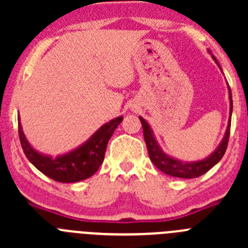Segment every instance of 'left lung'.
Listing matches in <instances>:
<instances>
[{
    "instance_id": "obj_1",
    "label": "left lung",
    "mask_w": 248,
    "mask_h": 248,
    "mask_svg": "<svg viewBox=\"0 0 248 248\" xmlns=\"http://www.w3.org/2000/svg\"><path fill=\"white\" fill-rule=\"evenodd\" d=\"M214 59L216 61V58L214 57ZM217 63V61H216ZM218 64V63H217ZM230 93V120L229 124H227L226 134L223 137L222 141L218 145V148L210 155L209 157L206 159L200 160V161H195V163H183L180 160H176L174 157H170L169 155H166L161 149H160L159 144L156 143L154 135H153V131H151L150 126H149L148 123L140 117V122H141V125H143V134H144V140H145L146 148H148L149 157H150L151 163L154 164L159 170H161L165 174L170 175V176L175 177H181V179H194V177H199L201 175H203L205 172H207L212 166H215L216 164L222 159V156L225 155V151L227 149V144H229V138H230V128H231V114H232V94L231 91H229Z\"/></svg>"
}]
</instances>
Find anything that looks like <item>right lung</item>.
I'll return each instance as SVG.
<instances>
[{"mask_svg": "<svg viewBox=\"0 0 248 248\" xmlns=\"http://www.w3.org/2000/svg\"><path fill=\"white\" fill-rule=\"evenodd\" d=\"M122 120L123 117L110 120L99 130L95 131L93 137L88 141H85L82 146L56 159L39 154L28 144L22 131L21 123H18L19 141L27 159L42 174L58 183H77L88 179L97 172L104 160L105 149L108 145L109 139Z\"/></svg>", "mask_w": 248, "mask_h": 248, "instance_id": "obj_1", "label": "right lung"}]
</instances>
